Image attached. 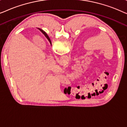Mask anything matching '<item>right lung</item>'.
Masks as SVG:
<instances>
[{"instance_id":"1","label":"right lung","mask_w":127,"mask_h":127,"mask_svg":"<svg viewBox=\"0 0 127 127\" xmlns=\"http://www.w3.org/2000/svg\"><path fill=\"white\" fill-rule=\"evenodd\" d=\"M39 30H40V31H41V32H43V33L44 34V36H46V37L47 38V39L48 40V41H50V43H51V40H50V38H49V37H48V36H47V34L46 33H45V32H44V31H43V30H41V29H39Z\"/></svg>"}]
</instances>
